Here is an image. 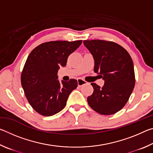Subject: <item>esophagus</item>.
Here are the masks:
<instances>
[{
    "instance_id": "1",
    "label": "esophagus",
    "mask_w": 153,
    "mask_h": 153,
    "mask_svg": "<svg viewBox=\"0 0 153 153\" xmlns=\"http://www.w3.org/2000/svg\"><path fill=\"white\" fill-rule=\"evenodd\" d=\"M87 84V82L85 81V80L82 79L81 78L77 79V84H78V86H82L83 85Z\"/></svg>"
}]
</instances>
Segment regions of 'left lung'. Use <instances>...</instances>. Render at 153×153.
<instances>
[{
	"instance_id": "1",
	"label": "left lung",
	"mask_w": 153,
	"mask_h": 153,
	"mask_svg": "<svg viewBox=\"0 0 153 153\" xmlns=\"http://www.w3.org/2000/svg\"><path fill=\"white\" fill-rule=\"evenodd\" d=\"M94 60L95 73L105 81L100 87L91 83L92 94L87 98L93 110L101 115L118 112L128 102L135 86L132 59L125 48L113 42L84 40Z\"/></svg>"
}]
</instances>
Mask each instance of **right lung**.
Masks as SVG:
<instances>
[{"label": "right lung", "instance_id": "add662e5", "mask_svg": "<svg viewBox=\"0 0 153 153\" xmlns=\"http://www.w3.org/2000/svg\"><path fill=\"white\" fill-rule=\"evenodd\" d=\"M82 42V40L45 42L27 56L21 82L28 102L40 115L48 117L61 111L65 107L69 95L77 88L76 79L59 82L57 73Z\"/></svg>", "mask_w": 153, "mask_h": 153}]
</instances>
